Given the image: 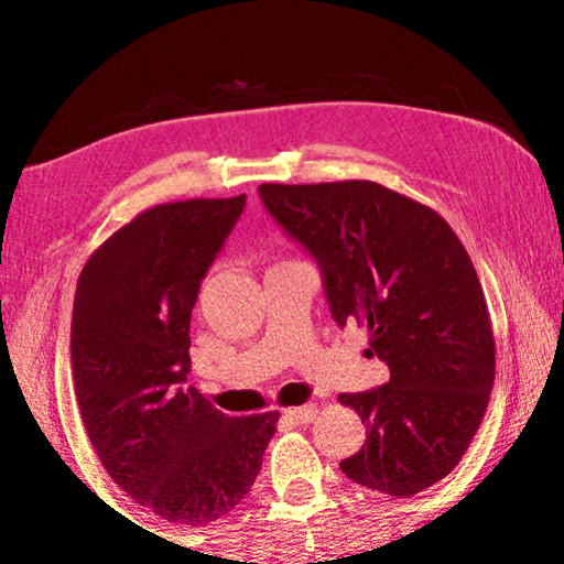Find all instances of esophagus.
<instances>
[{"label": "esophagus", "instance_id": "esophagus-1", "mask_svg": "<svg viewBox=\"0 0 564 564\" xmlns=\"http://www.w3.org/2000/svg\"><path fill=\"white\" fill-rule=\"evenodd\" d=\"M315 415H318V405L313 403L300 405V408H288V411H284V419L292 423H311L315 421Z\"/></svg>", "mask_w": 564, "mask_h": 564}]
</instances>
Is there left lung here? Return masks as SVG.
<instances>
[{"label": "left lung", "instance_id": "1", "mask_svg": "<svg viewBox=\"0 0 564 564\" xmlns=\"http://www.w3.org/2000/svg\"><path fill=\"white\" fill-rule=\"evenodd\" d=\"M269 215L318 261L330 315L369 330L390 380L341 392L367 442L341 462L365 488L408 498L444 480L480 429L496 341L473 259L442 215L377 182L261 184Z\"/></svg>", "mask_w": 564, "mask_h": 564}]
</instances>
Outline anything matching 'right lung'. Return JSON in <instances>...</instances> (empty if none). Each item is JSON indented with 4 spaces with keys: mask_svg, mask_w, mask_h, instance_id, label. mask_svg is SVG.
Returning a JSON list of instances; mask_svg holds the SVG:
<instances>
[{
    "mask_svg": "<svg viewBox=\"0 0 564 564\" xmlns=\"http://www.w3.org/2000/svg\"><path fill=\"white\" fill-rule=\"evenodd\" d=\"M246 195L135 215L84 264L74 295L76 403L107 475L161 519L205 527L249 496L280 413H220L189 375L199 282Z\"/></svg>",
    "mask_w": 564,
    "mask_h": 564,
    "instance_id": "add662e5",
    "label": "right lung"
}]
</instances>
